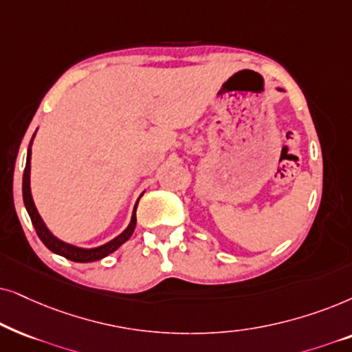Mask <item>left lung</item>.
<instances>
[{"instance_id": "obj_1", "label": "left lung", "mask_w": 352, "mask_h": 352, "mask_svg": "<svg viewBox=\"0 0 352 352\" xmlns=\"http://www.w3.org/2000/svg\"><path fill=\"white\" fill-rule=\"evenodd\" d=\"M277 90H278V91H283V88H277Z\"/></svg>"}]
</instances>
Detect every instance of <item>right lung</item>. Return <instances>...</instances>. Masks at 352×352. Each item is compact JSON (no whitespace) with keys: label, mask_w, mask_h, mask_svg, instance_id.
Wrapping results in <instances>:
<instances>
[{"label":"right lung","mask_w":352,"mask_h":352,"mask_svg":"<svg viewBox=\"0 0 352 352\" xmlns=\"http://www.w3.org/2000/svg\"><path fill=\"white\" fill-rule=\"evenodd\" d=\"M35 133L30 140L29 149H27V162H25V170H23V179H22V196H23V204H25L27 212H29L32 223H34V227L36 230V235L40 236V240L43 241V245L48 248L50 251H53L54 254H59V256L65 257V259L74 261V262H95V261L102 259V257L109 256L111 252H114L116 250H119V248L124 245V243L127 241L130 236H132V233L135 230V225H137V214H135V212H137L138 201L143 196L144 191L142 195H140L137 203H135L132 219H130L127 228H125V230L122 232L120 235L112 238L111 241H107L101 246H95V248H80V246L70 245V243H67V241H63L60 238L56 236L54 233L50 230L48 225H46L45 220L41 219L38 209H36V206L34 203V196H32V190H30V159H32V144H34Z\"/></svg>","instance_id":"obj_1"}]
</instances>
